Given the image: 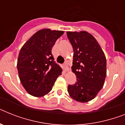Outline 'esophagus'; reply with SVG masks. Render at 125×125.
<instances>
[{
	"label": "esophagus",
	"instance_id": "esophagus-1",
	"mask_svg": "<svg viewBox=\"0 0 125 125\" xmlns=\"http://www.w3.org/2000/svg\"><path fill=\"white\" fill-rule=\"evenodd\" d=\"M63 69H64L65 71H69V67H68V65L67 64V63H64V64H63Z\"/></svg>",
	"mask_w": 125,
	"mask_h": 125
}]
</instances>
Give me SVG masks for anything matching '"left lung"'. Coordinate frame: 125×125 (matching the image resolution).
Masks as SVG:
<instances>
[{"label": "left lung", "mask_w": 125, "mask_h": 125, "mask_svg": "<svg viewBox=\"0 0 125 125\" xmlns=\"http://www.w3.org/2000/svg\"><path fill=\"white\" fill-rule=\"evenodd\" d=\"M74 50L72 71L77 77L67 91L72 99L88 102L97 95L107 75L106 58L96 39L86 31L67 32Z\"/></svg>", "instance_id": "8db88e82"}]
</instances>
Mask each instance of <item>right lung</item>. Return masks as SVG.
Returning <instances> with one entry per match:
<instances>
[{"instance_id":"right-lung-1","label":"right lung","mask_w":125,"mask_h":125,"mask_svg":"<svg viewBox=\"0 0 125 125\" xmlns=\"http://www.w3.org/2000/svg\"><path fill=\"white\" fill-rule=\"evenodd\" d=\"M63 33L61 30L41 29L21 48L18 72L22 85L30 95L41 97L48 94L62 74V69L54 62L51 50Z\"/></svg>"}]
</instances>
